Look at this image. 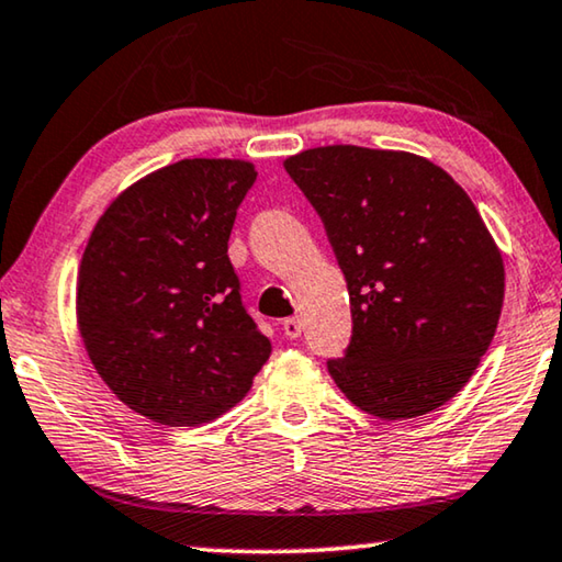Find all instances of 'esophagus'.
Returning a JSON list of instances; mask_svg holds the SVG:
<instances>
[{
	"mask_svg": "<svg viewBox=\"0 0 562 562\" xmlns=\"http://www.w3.org/2000/svg\"><path fill=\"white\" fill-rule=\"evenodd\" d=\"M282 330L288 338H300V335H303V321H300V317H288V321L282 323Z\"/></svg>",
	"mask_w": 562,
	"mask_h": 562,
	"instance_id": "34e87169",
	"label": "esophagus"
}]
</instances>
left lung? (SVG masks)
Instances as JSON below:
<instances>
[{
	"label": "left lung",
	"mask_w": 562,
	"mask_h": 562,
	"mask_svg": "<svg viewBox=\"0 0 562 562\" xmlns=\"http://www.w3.org/2000/svg\"><path fill=\"white\" fill-rule=\"evenodd\" d=\"M284 171L321 214L353 335L328 371L350 404L398 422L454 398L495 338L505 262L467 191L408 150L317 146Z\"/></svg>",
	"instance_id": "left-lung-1"
}]
</instances>
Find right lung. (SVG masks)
Here are the masks:
<instances>
[{"label":"right lung","instance_id":"1","mask_svg":"<svg viewBox=\"0 0 562 562\" xmlns=\"http://www.w3.org/2000/svg\"><path fill=\"white\" fill-rule=\"evenodd\" d=\"M257 179L241 158H183L115 196L80 259L75 313L105 386L164 426L237 406L272 353L227 255Z\"/></svg>","mask_w":562,"mask_h":562}]
</instances>
